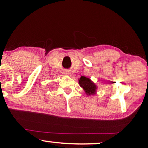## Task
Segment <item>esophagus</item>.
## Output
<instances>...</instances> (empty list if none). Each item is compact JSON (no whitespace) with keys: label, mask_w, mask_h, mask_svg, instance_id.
<instances>
[{"label":"esophagus","mask_w":148,"mask_h":148,"mask_svg":"<svg viewBox=\"0 0 148 148\" xmlns=\"http://www.w3.org/2000/svg\"><path fill=\"white\" fill-rule=\"evenodd\" d=\"M63 73L64 75H70V73H69V71H64Z\"/></svg>","instance_id":"esophagus-1"}]
</instances>
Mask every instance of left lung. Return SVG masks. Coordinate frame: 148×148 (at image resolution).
I'll use <instances>...</instances> for the list:
<instances>
[{
  "label": "left lung",
  "instance_id": "obj_1",
  "mask_svg": "<svg viewBox=\"0 0 148 148\" xmlns=\"http://www.w3.org/2000/svg\"><path fill=\"white\" fill-rule=\"evenodd\" d=\"M79 84L84 90L87 96H92L96 94L98 87L90 78L82 76L79 79Z\"/></svg>",
  "mask_w": 148,
  "mask_h": 148
}]
</instances>
